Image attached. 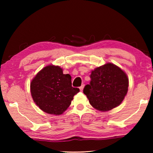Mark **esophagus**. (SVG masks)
Listing matches in <instances>:
<instances>
[{
    "label": "esophagus",
    "instance_id": "esophagus-1",
    "mask_svg": "<svg viewBox=\"0 0 153 153\" xmlns=\"http://www.w3.org/2000/svg\"><path fill=\"white\" fill-rule=\"evenodd\" d=\"M84 84H82V86L79 87V90H81V91H82V90H83V89H84Z\"/></svg>",
    "mask_w": 153,
    "mask_h": 153
}]
</instances>
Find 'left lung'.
I'll return each mask as SVG.
<instances>
[{
    "label": "left lung",
    "instance_id": "left-lung-1",
    "mask_svg": "<svg viewBox=\"0 0 153 153\" xmlns=\"http://www.w3.org/2000/svg\"><path fill=\"white\" fill-rule=\"evenodd\" d=\"M90 84L83 92L96 109L107 111L120 105L127 94L129 81L126 74L113 63H108L92 71Z\"/></svg>",
    "mask_w": 153,
    "mask_h": 153
}]
</instances>
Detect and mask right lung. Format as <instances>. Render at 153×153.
Segmentation results:
<instances>
[{
    "label": "right lung",
    "instance_id": "right-lung-1",
    "mask_svg": "<svg viewBox=\"0 0 153 153\" xmlns=\"http://www.w3.org/2000/svg\"><path fill=\"white\" fill-rule=\"evenodd\" d=\"M30 91L33 101L41 110L59 115L69 107L79 89L71 86L70 75L63 74L60 67L50 65L33 77Z\"/></svg>",
    "mask_w": 153,
    "mask_h": 153
}]
</instances>
